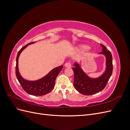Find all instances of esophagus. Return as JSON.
<instances>
[{
  "mask_svg": "<svg viewBox=\"0 0 130 130\" xmlns=\"http://www.w3.org/2000/svg\"><path fill=\"white\" fill-rule=\"evenodd\" d=\"M64 66L67 68H70L72 67V64L70 62H67L65 63Z\"/></svg>",
  "mask_w": 130,
  "mask_h": 130,
  "instance_id": "esophagus-1",
  "label": "esophagus"
}]
</instances>
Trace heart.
Listing matches in <instances>:
<instances>
[{
	"label": "heart",
	"mask_w": 130,
	"mask_h": 130,
	"mask_svg": "<svg viewBox=\"0 0 130 130\" xmlns=\"http://www.w3.org/2000/svg\"><path fill=\"white\" fill-rule=\"evenodd\" d=\"M88 48V46H86V45H82L80 47V49L82 50H84L87 49Z\"/></svg>",
	"instance_id": "obj_1"
}]
</instances>
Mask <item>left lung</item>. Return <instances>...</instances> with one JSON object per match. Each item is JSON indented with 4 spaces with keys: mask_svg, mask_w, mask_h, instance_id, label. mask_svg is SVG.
<instances>
[{
    "mask_svg": "<svg viewBox=\"0 0 130 130\" xmlns=\"http://www.w3.org/2000/svg\"><path fill=\"white\" fill-rule=\"evenodd\" d=\"M101 46L103 47V51L100 54H103L106 56V69L100 77L97 78L89 77L76 63H75V67L72 68L74 73V87L78 92L84 95H93L103 90L112 75L113 63L111 53L107 50L104 45L101 44Z\"/></svg>",
    "mask_w": 130,
    "mask_h": 130,
    "instance_id": "1",
    "label": "left lung"
}]
</instances>
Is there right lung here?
Listing matches in <instances>:
<instances>
[{"mask_svg":"<svg viewBox=\"0 0 130 130\" xmlns=\"http://www.w3.org/2000/svg\"><path fill=\"white\" fill-rule=\"evenodd\" d=\"M34 42H31L29 44L23 46L19 51L16 57V66H15V75L21 85L22 87L25 91L30 95L36 96H42L49 93L55 86L56 78L58 74L62 69L63 66H59L53 69L46 76L41 79L35 81H29L24 80L21 76L18 71V58L19 55L29 44L34 43Z\"/></svg>","mask_w":130,"mask_h":130,"instance_id":"obj_1","label":"right lung"}]
</instances>
